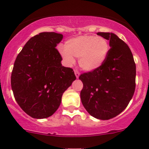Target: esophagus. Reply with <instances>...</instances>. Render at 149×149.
I'll return each mask as SVG.
<instances>
[{"mask_svg":"<svg viewBox=\"0 0 149 149\" xmlns=\"http://www.w3.org/2000/svg\"><path fill=\"white\" fill-rule=\"evenodd\" d=\"M74 74H75V76H76V77H77V78H79V72H78V70H74Z\"/></svg>","mask_w":149,"mask_h":149,"instance_id":"1","label":"esophagus"}]
</instances>
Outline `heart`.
Wrapping results in <instances>:
<instances>
[{
    "mask_svg": "<svg viewBox=\"0 0 149 149\" xmlns=\"http://www.w3.org/2000/svg\"><path fill=\"white\" fill-rule=\"evenodd\" d=\"M109 51V44L104 38L95 35H82L67 40L61 56L69 64L74 62L73 57L79 58V65L88 72L94 71L103 65Z\"/></svg>",
    "mask_w": 149,
    "mask_h": 149,
    "instance_id": "1",
    "label": "heart"
}]
</instances>
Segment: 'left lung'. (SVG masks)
Instances as JSON below:
<instances>
[{
	"mask_svg": "<svg viewBox=\"0 0 149 149\" xmlns=\"http://www.w3.org/2000/svg\"><path fill=\"white\" fill-rule=\"evenodd\" d=\"M97 35L109 40L110 49L101 67L79 77L83 83L80 98L91 116L107 120L125 110L133 96L136 67L130 49L123 40L111 32Z\"/></svg>",
	"mask_w": 149,
	"mask_h": 149,
	"instance_id": "left-lung-1",
	"label": "left lung"
}]
</instances>
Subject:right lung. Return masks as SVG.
<instances>
[{
    "instance_id": "right-lung-1",
    "label": "right lung",
    "mask_w": 149,
    "mask_h": 149,
    "mask_svg": "<svg viewBox=\"0 0 149 149\" xmlns=\"http://www.w3.org/2000/svg\"><path fill=\"white\" fill-rule=\"evenodd\" d=\"M62 39L61 34L40 32L26 42L15 60L11 88L17 104L32 118L53 115L76 79L72 69L62 66L56 48Z\"/></svg>"
}]
</instances>
